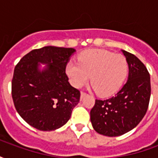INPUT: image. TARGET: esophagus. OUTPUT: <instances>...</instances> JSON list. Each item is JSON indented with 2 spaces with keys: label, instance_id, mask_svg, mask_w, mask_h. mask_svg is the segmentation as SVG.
<instances>
[{
  "label": "esophagus",
  "instance_id": "34e87169",
  "mask_svg": "<svg viewBox=\"0 0 158 158\" xmlns=\"http://www.w3.org/2000/svg\"><path fill=\"white\" fill-rule=\"evenodd\" d=\"M85 96V93L83 92V91L82 92H80V98H81V99H82L83 97H84Z\"/></svg>",
  "mask_w": 158,
  "mask_h": 158
}]
</instances>
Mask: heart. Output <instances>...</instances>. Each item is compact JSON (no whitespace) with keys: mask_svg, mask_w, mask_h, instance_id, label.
Returning a JSON list of instances; mask_svg holds the SVG:
<instances>
[{"mask_svg":"<svg viewBox=\"0 0 158 158\" xmlns=\"http://www.w3.org/2000/svg\"><path fill=\"white\" fill-rule=\"evenodd\" d=\"M66 73L70 83L75 88H81L90 81L100 96L114 95L121 89L129 73V64L120 54L91 49L79 56V63L70 62Z\"/></svg>","mask_w":158,"mask_h":158,"instance_id":"heart-1","label":"heart"}]
</instances>
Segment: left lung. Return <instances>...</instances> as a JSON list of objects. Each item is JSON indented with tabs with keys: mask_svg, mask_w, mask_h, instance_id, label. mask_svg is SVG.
Listing matches in <instances>:
<instances>
[{
	"mask_svg": "<svg viewBox=\"0 0 158 158\" xmlns=\"http://www.w3.org/2000/svg\"><path fill=\"white\" fill-rule=\"evenodd\" d=\"M129 64L128 80L116 96L96 100L90 111L94 129L102 135L115 137L132 130L145 116L151 96V79L138 57L122 50Z\"/></svg>",
	"mask_w": 158,
	"mask_h": 158,
	"instance_id": "obj_1",
	"label": "left lung"
}]
</instances>
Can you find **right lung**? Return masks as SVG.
<instances>
[{
	"label": "right lung",
	"instance_id": "obj_1",
	"mask_svg": "<svg viewBox=\"0 0 158 158\" xmlns=\"http://www.w3.org/2000/svg\"><path fill=\"white\" fill-rule=\"evenodd\" d=\"M75 52L73 48L44 46L26 54L15 67L12 100L17 112L29 125L52 131L69 120L80 98L65 73ZM41 64H45L43 68Z\"/></svg>",
	"mask_w": 158,
	"mask_h": 158
}]
</instances>
